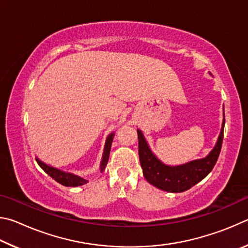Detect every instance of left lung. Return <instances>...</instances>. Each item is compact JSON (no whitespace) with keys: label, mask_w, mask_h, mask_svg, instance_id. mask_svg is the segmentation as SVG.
Returning a JSON list of instances; mask_svg holds the SVG:
<instances>
[{"label":"left lung","mask_w":248,"mask_h":248,"mask_svg":"<svg viewBox=\"0 0 248 248\" xmlns=\"http://www.w3.org/2000/svg\"><path fill=\"white\" fill-rule=\"evenodd\" d=\"M224 124L225 119L222 124V130L216 148L207 157L196 159L187 164L175 167L163 164L158 158L155 157V155L151 152L143 134L138 129L139 157L145 179L158 189L169 192H183L195 186L200 180H202L216 165L221 152L222 142H223Z\"/></svg>","instance_id":"1"}]
</instances>
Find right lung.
I'll list each match as a JSON object with an SVG mask.
<instances>
[{
    "label": "right lung",
    "mask_w": 248,
    "mask_h": 248,
    "mask_svg": "<svg viewBox=\"0 0 248 248\" xmlns=\"http://www.w3.org/2000/svg\"><path fill=\"white\" fill-rule=\"evenodd\" d=\"M114 133L109 134L107 140H106V143H105V149H104V154H103V158H102V163H100V170H104L105 167L107 165V162H108V158H109V153H110V146H111V142L112 139H114ZM37 163H38V165L43 169L46 173H47L49 176H51V177L58 182L59 184L63 185L65 187H78V186H82V185L86 184L89 180H86L85 178H82L79 177L78 175H73V174H70V173H65V171H62L58 169H54V167L49 166L47 164H45L44 162H41L40 159L36 158Z\"/></svg>",
    "instance_id": "add662e5"
}]
</instances>
